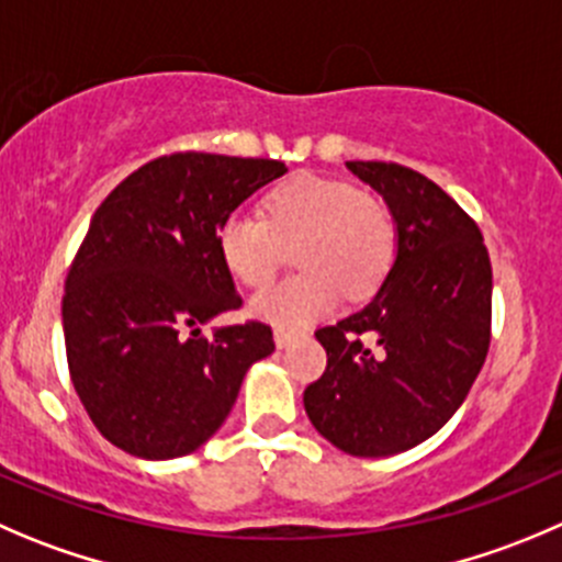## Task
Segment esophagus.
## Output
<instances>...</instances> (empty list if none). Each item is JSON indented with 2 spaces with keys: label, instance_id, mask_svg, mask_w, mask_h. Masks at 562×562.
I'll use <instances>...</instances> for the list:
<instances>
[{
  "label": "esophagus",
  "instance_id": "obj_1",
  "mask_svg": "<svg viewBox=\"0 0 562 562\" xmlns=\"http://www.w3.org/2000/svg\"><path fill=\"white\" fill-rule=\"evenodd\" d=\"M293 340H296V331L285 329V326H277V329H274V342H277V348L291 346Z\"/></svg>",
  "mask_w": 562,
  "mask_h": 562
}]
</instances>
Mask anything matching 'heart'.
Instances as JSON below:
<instances>
[{
    "label": "heart",
    "instance_id": "obj_1",
    "mask_svg": "<svg viewBox=\"0 0 562 562\" xmlns=\"http://www.w3.org/2000/svg\"><path fill=\"white\" fill-rule=\"evenodd\" d=\"M296 247L304 271L266 288L252 313L277 326H304L326 315L346 291L364 299L390 274L397 225L381 200L353 183L293 176L266 194L263 216L233 211L216 227V252L238 282L260 288L274 277L285 244Z\"/></svg>",
    "mask_w": 562,
    "mask_h": 562
}]
</instances>
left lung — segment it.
Returning a JSON list of instances; mask_svg holds the SVG:
<instances>
[{
  "instance_id": "left-lung-1",
  "label": "left lung",
  "mask_w": 562,
  "mask_h": 562,
  "mask_svg": "<svg viewBox=\"0 0 562 562\" xmlns=\"http://www.w3.org/2000/svg\"><path fill=\"white\" fill-rule=\"evenodd\" d=\"M346 167L384 198L397 252L373 302L315 331L326 370L304 412L342 453L381 459L426 442L464 403L492 342V260L477 222L426 176Z\"/></svg>"
}]
</instances>
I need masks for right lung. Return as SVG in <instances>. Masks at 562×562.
<instances>
[{"instance_id":"add662e5","label":"right lung","mask_w":562,"mask_h":562,"mask_svg":"<svg viewBox=\"0 0 562 562\" xmlns=\"http://www.w3.org/2000/svg\"><path fill=\"white\" fill-rule=\"evenodd\" d=\"M274 159L170 154L131 172L92 214L63 296L65 353L98 431L150 461L189 456L231 414L249 364L274 351L260 321L200 335L241 307L216 227L285 176Z\"/></svg>"}]
</instances>
